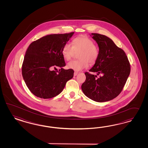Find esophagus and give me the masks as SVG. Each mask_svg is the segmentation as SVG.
I'll list each match as a JSON object with an SVG mask.
<instances>
[{"instance_id": "34e87169", "label": "esophagus", "mask_w": 148, "mask_h": 148, "mask_svg": "<svg viewBox=\"0 0 148 148\" xmlns=\"http://www.w3.org/2000/svg\"><path fill=\"white\" fill-rule=\"evenodd\" d=\"M77 74H78V72H74V76H76Z\"/></svg>"}]
</instances>
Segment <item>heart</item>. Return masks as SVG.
<instances>
[{
  "mask_svg": "<svg viewBox=\"0 0 148 148\" xmlns=\"http://www.w3.org/2000/svg\"><path fill=\"white\" fill-rule=\"evenodd\" d=\"M72 44L67 43L63 46L62 53L63 58L68 61L75 53L79 52L77 58L80 60L68 63L67 67L68 69L78 72L87 67L88 62L93 64L97 61L99 50L92 40L85 36L77 37L73 40Z\"/></svg>",
  "mask_w": 148,
  "mask_h": 148,
  "instance_id": "obj_1",
  "label": "heart"
}]
</instances>
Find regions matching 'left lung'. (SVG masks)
Here are the masks:
<instances>
[{
	"mask_svg": "<svg viewBox=\"0 0 148 148\" xmlns=\"http://www.w3.org/2000/svg\"><path fill=\"white\" fill-rule=\"evenodd\" d=\"M90 36L98 45L99 55L89 72L102 76L97 78V75L86 72L81 89L86 97L95 101H108L121 93L130 75V63L124 51L111 38L95 33Z\"/></svg>",
	"mask_w": 148,
	"mask_h": 148,
	"instance_id": "8db88e82",
	"label": "left lung"
}]
</instances>
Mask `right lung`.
<instances>
[{
    "label": "right lung",
    "mask_w": 148,
    "mask_h": 148,
    "mask_svg": "<svg viewBox=\"0 0 148 148\" xmlns=\"http://www.w3.org/2000/svg\"><path fill=\"white\" fill-rule=\"evenodd\" d=\"M74 32L44 36L30 45L22 64V75L29 90L40 98H52L60 94L66 82L73 78L74 71L64 69L63 46ZM61 68L59 71L52 69Z\"/></svg>",
    "instance_id": "add662e5"
}]
</instances>
